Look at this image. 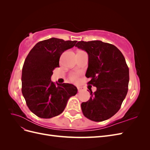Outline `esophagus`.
Instances as JSON below:
<instances>
[{
	"mask_svg": "<svg viewBox=\"0 0 150 150\" xmlns=\"http://www.w3.org/2000/svg\"><path fill=\"white\" fill-rule=\"evenodd\" d=\"M78 91H79V92H81V91L83 90V88H80V87H78Z\"/></svg>",
	"mask_w": 150,
	"mask_h": 150,
	"instance_id": "34e87169",
	"label": "esophagus"
}]
</instances>
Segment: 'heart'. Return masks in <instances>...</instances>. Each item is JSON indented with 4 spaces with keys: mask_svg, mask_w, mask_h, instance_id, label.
<instances>
[{
    "mask_svg": "<svg viewBox=\"0 0 150 150\" xmlns=\"http://www.w3.org/2000/svg\"><path fill=\"white\" fill-rule=\"evenodd\" d=\"M69 78H70L71 81H72V82H74V83L78 82V79H79V78H78V74H75V73L71 74L70 75Z\"/></svg>",
    "mask_w": 150,
    "mask_h": 150,
    "instance_id": "b5f03b06",
    "label": "heart"
}]
</instances>
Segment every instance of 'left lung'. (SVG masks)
Masks as SVG:
<instances>
[{"instance_id": "8db88e82", "label": "left lung", "mask_w": 150, "mask_h": 150, "mask_svg": "<svg viewBox=\"0 0 150 150\" xmlns=\"http://www.w3.org/2000/svg\"><path fill=\"white\" fill-rule=\"evenodd\" d=\"M76 47L88 54L86 76L96 87L88 101L81 104L83 115L91 121L108 120L119 111L128 90L129 68L120 50L101 40L79 41Z\"/></svg>"}]
</instances>
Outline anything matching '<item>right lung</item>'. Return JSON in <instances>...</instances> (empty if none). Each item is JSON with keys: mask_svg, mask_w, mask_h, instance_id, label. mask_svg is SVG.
Wrapping results in <instances>:
<instances>
[{"mask_svg": "<svg viewBox=\"0 0 150 150\" xmlns=\"http://www.w3.org/2000/svg\"><path fill=\"white\" fill-rule=\"evenodd\" d=\"M77 40L51 38L40 41L30 50L22 71V93L27 106L37 116L51 118L63 112L68 99L78 89L71 84H55L51 78L59 67L62 52L73 47Z\"/></svg>", "mask_w": 150, "mask_h": 150, "instance_id": "right-lung-1", "label": "right lung"}]
</instances>
